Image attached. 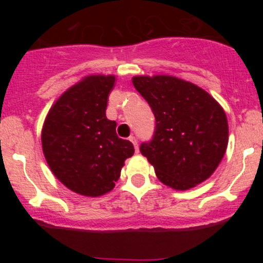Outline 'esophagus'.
Returning <instances> with one entry per match:
<instances>
[{
  "mask_svg": "<svg viewBox=\"0 0 263 263\" xmlns=\"http://www.w3.org/2000/svg\"><path fill=\"white\" fill-rule=\"evenodd\" d=\"M129 141H131L132 144H134V146H135L136 152H138V142H137V138H136L135 136H131V137H129Z\"/></svg>",
  "mask_w": 263,
  "mask_h": 263,
  "instance_id": "obj_1",
  "label": "esophagus"
}]
</instances>
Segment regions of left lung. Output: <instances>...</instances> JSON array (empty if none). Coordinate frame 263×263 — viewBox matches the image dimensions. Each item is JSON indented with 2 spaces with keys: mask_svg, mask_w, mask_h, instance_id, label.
I'll return each mask as SVG.
<instances>
[{
  "mask_svg": "<svg viewBox=\"0 0 263 263\" xmlns=\"http://www.w3.org/2000/svg\"><path fill=\"white\" fill-rule=\"evenodd\" d=\"M134 86L156 117L155 135L140 151L165 185L186 190L206 180L226 152L229 126L218 101L170 75L135 77Z\"/></svg>",
  "mask_w": 263,
  "mask_h": 263,
  "instance_id": "obj_1",
  "label": "left lung"
}]
</instances>
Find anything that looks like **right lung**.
Segmentation results:
<instances>
[{
	"label": "right lung",
	"instance_id": "1",
	"mask_svg": "<svg viewBox=\"0 0 263 263\" xmlns=\"http://www.w3.org/2000/svg\"><path fill=\"white\" fill-rule=\"evenodd\" d=\"M114 75H90L69 87L53 105L42 129L43 153L53 174L66 188L85 197L114 189L134 144L116 134L107 120Z\"/></svg>",
	"mask_w": 263,
	"mask_h": 263
}]
</instances>
